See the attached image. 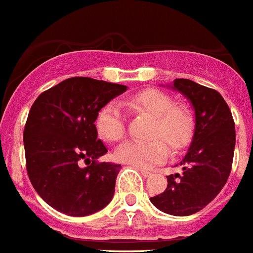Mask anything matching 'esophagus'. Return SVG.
<instances>
[{
  "mask_svg": "<svg viewBox=\"0 0 253 253\" xmlns=\"http://www.w3.org/2000/svg\"><path fill=\"white\" fill-rule=\"evenodd\" d=\"M136 169H139L140 171V174L143 175V176H144V178H149V176H151V172H149V171H145V169H139V167H136Z\"/></svg>",
  "mask_w": 253,
  "mask_h": 253,
  "instance_id": "1",
  "label": "esophagus"
}]
</instances>
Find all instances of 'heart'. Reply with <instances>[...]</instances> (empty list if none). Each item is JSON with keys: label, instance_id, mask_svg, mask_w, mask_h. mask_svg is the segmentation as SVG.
<instances>
[{"label": "heart", "instance_id": "1", "mask_svg": "<svg viewBox=\"0 0 253 253\" xmlns=\"http://www.w3.org/2000/svg\"><path fill=\"white\" fill-rule=\"evenodd\" d=\"M125 105L134 112L154 117L149 129V141H125L114 151V158L124 165L139 169H151L165 162L169 156L167 145L178 151L187 145L193 136L194 119L186 106L175 105L169 94L156 88H145L125 99ZM98 133L108 141H119L124 137L125 117L117 104L101 109L95 121Z\"/></svg>", "mask_w": 253, "mask_h": 253}]
</instances>
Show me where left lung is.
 <instances>
[{
  "instance_id": "left-lung-1",
  "label": "left lung",
  "mask_w": 253,
  "mask_h": 253,
  "mask_svg": "<svg viewBox=\"0 0 253 253\" xmlns=\"http://www.w3.org/2000/svg\"><path fill=\"white\" fill-rule=\"evenodd\" d=\"M167 87L179 91L194 109V134L187 152L175 167L182 174L167 176V187L149 198L171 215L194 214L214 200L228 180L235 154V121L218 91L190 81L175 79Z\"/></svg>"
}]
</instances>
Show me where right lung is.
<instances>
[{
	"label": "right lung",
	"mask_w": 253,
	"mask_h": 253,
	"mask_svg": "<svg viewBox=\"0 0 253 253\" xmlns=\"http://www.w3.org/2000/svg\"><path fill=\"white\" fill-rule=\"evenodd\" d=\"M124 84L75 77L39 95L24 129L31 183L60 213L84 217L112 201L121 165L95 160L108 152L97 139L95 120L109 101L126 91ZM89 163L81 168L80 162Z\"/></svg>",
	"instance_id": "add662e5"
}]
</instances>
